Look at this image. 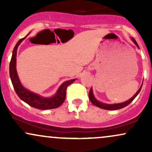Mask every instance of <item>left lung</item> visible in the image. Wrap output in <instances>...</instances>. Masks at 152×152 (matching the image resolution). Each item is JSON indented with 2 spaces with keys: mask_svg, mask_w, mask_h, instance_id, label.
I'll return each mask as SVG.
<instances>
[{
  "mask_svg": "<svg viewBox=\"0 0 152 152\" xmlns=\"http://www.w3.org/2000/svg\"><path fill=\"white\" fill-rule=\"evenodd\" d=\"M130 38H131V40H132V41H133V43H134V44H135L136 46H137V48H139V45H138V43H137V41H136L133 38L131 37ZM142 85H143V82H142V86H141L140 88H139V89L137 91V93L134 94V95L132 97V98L129 99V100H127L126 102H122V103H118V104H106V103H104V102H99V101H98L96 99L95 96H94V92H93V89H92V87H91V89H90L89 94H88V96H89V99H90L91 102L92 104H94V105H95L96 106H97V107H99V108H101V109H106V110H118V109H122V108L125 107V106H126L127 105H129V104L130 103L132 102V101H133L134 99L136 98V97H137V96L138 95V94H139V92H140L141 89H142Z\"/></svg>",
  "mask_w": 152,
  "mask_h": 152,
  "instance_id": "obj_1",
  "label": "left lung"
}]
</instances>
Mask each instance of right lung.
I'll return each instance as SVG.
<instances>
[{"instance_id":"1","label":"right lung","mask_w":152,"mask_h":152,"mask_svg":"<svg viewBox=\"0 0 152 152\" xmlns=\"http://www.w3.org/2000/svg\"><path fill=\"white\" fill-rule=\"evenodd\" d=\"M29 34H30V33L26 35L24 38L19 40L16 44H15L14 48H13L9 66L10 77V80H11L12 84H13V88H14L15 92H16L17 95L18 96L19 98L26 103V104L32 106V107L41 110L56 109V108H58V106H60L64 102L66 99V88L73 82L76 81V78L64 82L58 87L56 94L50 97L43 96L39 95V94L31 91L30 90H28L27 88H26L25 87L23 86L21 82L19 79L18 73H17L16 70L17 49H18L19 45L21 43L22 41Z\"/></svg>"}]
</instances>
